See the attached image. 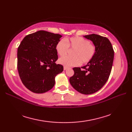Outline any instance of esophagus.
Listing matches in <instances>:
<instances>
[{
    "instance_id": "34e87169",
    "label": "esophagus",
    "mask_w": 132,
    "mask_h": 132,
    "mask_svg": "<svg viewBox=\"0 0 132 132\" xmlns=\"http://www.w3.org/2000/svg\"><path fill=\"white\" fill-rule=\"evenodd\" d=\"M68 69V67H66V66H64L63 67V70H66Z\"/></svg>"
}]
</instances>
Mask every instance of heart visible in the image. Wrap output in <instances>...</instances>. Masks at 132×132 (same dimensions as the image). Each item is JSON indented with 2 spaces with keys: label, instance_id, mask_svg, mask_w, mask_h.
<instances>
[{
  "label": "heart",
  "instance_id": "heart-1",
  "mask_svg": "<svg viewBox=\"0 0 132 132\" xmlns=\"http://www.w3.org/2000/svg\"><path fill=\"white\" fill-rule=\"evenodd\" d=\"M69 47L74 49L71 53L72 56H64L58 60L59 63L66 67L77 66L81 63H87L92 60L96 52L94 45L79 36L60 40L55 45L56 52L59 55L63 56L67 53Z\"/></svg>",
  "mask_w": 132,
  "mask_h": 132
}]
</instances>
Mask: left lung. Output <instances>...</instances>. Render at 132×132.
<instances>
[{
    "instance_id": "obj_1",
    "label": "left lung",
    "mask_w": 132,
    "mask_h": 132,
    "mask_svg": "<svg viewBox=\"0 0 132 132\" xmlns=\"http://www.w3.org/2000/svg\"><path fill=\"white\" fill-rule=\"evenodd\" d=\"M83 37L93 43L96 52L92 60L82 67L83 70L73 68L74 74L69 81L75 90L89 95L99 91L108 80L112 68L114 51L107 38L95 34Z\"/></svg>"
}]
</instances>
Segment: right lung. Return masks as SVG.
<instances>
[{"mask_svg":"<svg viewBox=\"0 0 132 132\" xmlns=\"http://www.w3.org/2000/svg\"><path fill=\"white\" fill-rule=\"evenodd\" d=\"M62 37L45 30L26 36L18 49V70L22 83L33 92L43 94L55 85V78L63 70L55 45Z\"/></svg>","mask_w":132,"mask_h":132,"instance_id":"right-lung-1","label":"right lung"}]
</instances>
